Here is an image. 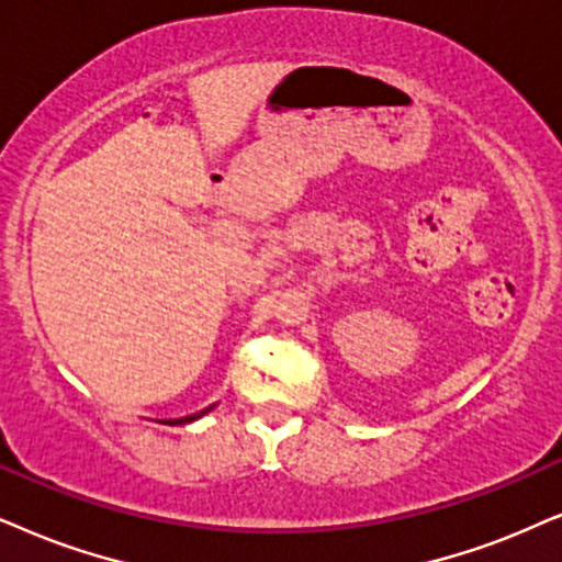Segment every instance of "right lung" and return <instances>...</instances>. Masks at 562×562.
Segmentation results:
<instances>
[{
	"instance_id": "right-lung-1",
	"label": "right lung",
	"mask_w": 562,
	"mask_h": 562,
	"mask_svg": "<svg viewBox=\"0 0 562 562\" xmlns=\"http://www.w3.org/2000/svg\"><path fill=\"white\" fill-rule=\"evenodd\" d=\"M212 409V407H210ZM204 412H207V409H204ZM196 417H202V412H199V415H191V420H196ZM187 420H189V417H187Z\"/></svg>"
}]
</instances>
